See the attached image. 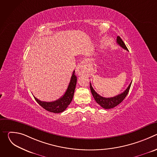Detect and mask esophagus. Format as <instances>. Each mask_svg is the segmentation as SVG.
<instances>
[{
	"label": "esophagus",
	"instance_id": "obj_1",
	"mask_svg": "<svg viewBox=\"0 0 157 157\" xmlns=\"http://www.w3.org/2000/svg\"><path fill=\"white\" fill-rule=\"evenodd\" d=\"M86 73V65L84 62H81L79 64H78L76 68V73L79 76L82 75Z\"/></svg>",
	"mask_w": 157,
	"mask_h": 157
}]
</instances>
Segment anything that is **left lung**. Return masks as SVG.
<instances>
[{"label":"left lung","mask_w":157,"mask_h":157,"mask_svg":"<svg viewBox=\"0 0 157 157\" xmlns=\"http://www.w3.org/2000/svg\"><path fill=\"white\" fill-rule=\"evenodd\" d=\"M117 43L122 48L126 50L127 51H128L127 47L125 46V43H124V41H122V40L121 39V38L119 36H118L117 37ZM131 84H132V82L130 83V84L128 85L127 88L122 93H121L115 97L108 98L101 96L99 94H98L94 91V89L93 88L91 83H90V89H91V93H92L95 101H96V102L98 104H99L102 108H104L105 109H109L114 108L116 106H117L125 98V97L127 96V95L128 93L129 89L131 86Z\"/></svg>","instance_id":"left-lung-1"}]
</instances>
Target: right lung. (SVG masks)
<instances>
[{
	"mask_svg": "<svg viewBox=\"0 0 157 157\" xmlns=\"http://www.w3.org/2000/svg\"><path fill=\"white\" fill-rule=\"evenodd\" d=\"M75 73V71H74L72 74L68 88H67L65 93L61 98L53 102H44V101H40L39 99L36 98L35 96H33L36 101L43 109L49 112H51V113H62V112H63L70 105L74 96V93H75L76 82H77V77Z\"/></svg>",
	"mask_w": 157,
	"mask_h": 157,
	"instance_id": "add662e5",
	"label": "right lung"
}]
</instances>
